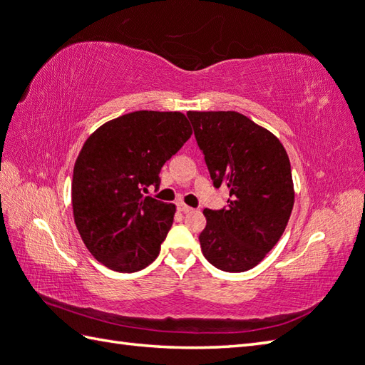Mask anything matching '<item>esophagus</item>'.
<instances>
[{
    "instance_id": "esophagus-1",
    "label": "esophagus",
    "mask_w": 365,
    "mask_h": 365,
    "mask_svg": "<svg viewBox=\"0 0 365 365\" xmlns=\"http://www.w3.org/2000/svg\"><path fill=\"white\" fill-rule=\"evenodd\" d=\"M177 210L182 211V213H190V211H192V208L186 205V203H183V202L177 203Z\"/></svg>"
}]
</instances>
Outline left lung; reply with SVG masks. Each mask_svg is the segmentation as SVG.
<instances>
[{
    "label": "left lung",
    "mask_w": 365,
    "mask_h": 365,
    "mask_svg": "<svg viewBox=\"0 0 365 365\" xmlns=\"http://www.w3.org/2000/svg\"><path fill=\"white\" fill-rule=\"evenodd\" d=\"M210 177L228 188L227 207L203 210L202 253L225 272L255 267L282 238L294 207L283 144L238 112H188Z\"/></svg>",
    "instance_id": "obj_1"
}]
</instances>
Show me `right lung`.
<instances>
[{
    "label": "right lung",
    "mask_w": 365,
    "mask_h": 365,
    "mask_svg": "<svg viewBox=\"0 0 365 365\" xmlns=\"http://www.w3.org/2000/svg\"><path fill=\"white\" fill-rule=\"evenodd\" d=\"M192 133L180 112L140 110L108 121L83 143L71 185L74 222L101 264L137 272L160 253L174 203L146 196L160 171Z\"/></svg>",
    "instance_id": "obj_1"
}]
</instances>
